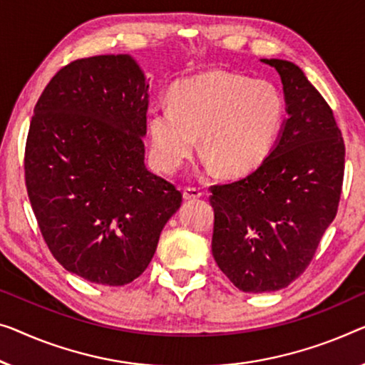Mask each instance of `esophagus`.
<instances>
[{
    "label": "esophagus",
    "mask_w": 365,
    "mask_h": 365,
    "mask_svg": "<svg viewBox=\"0 0 365 365\" xmlns=\"http://www.w3.org/2000/svg\"><path fill=\"white\" fill-rule=\"evenodd\" d=\"M203 197V192L198 187H185L183 188V198L185 200H193V198H200Z\"/></svg>",
    "instance_id": "1"
}]
</instances>
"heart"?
Here are the masks:
<instances>
[{
  "mask_svg": "<svg viewBox=\"0 0 365 365\" xmlns=\"http://www.w3.org/2000/svg\"><path fill=\"white\" fill-rule=\"evenodd\" d=\"M284 118V96L274 83L210 70L178 81L170 105L150 110L152 159L162 170H177L192 157L200 135L210 165L226 175H244L267 159Z\"/></svg>",
  "mask_w": 365,
  "mask_h": 365,
  "instance_id": "heart-1",
  "label": "heart"
}]
</instances>
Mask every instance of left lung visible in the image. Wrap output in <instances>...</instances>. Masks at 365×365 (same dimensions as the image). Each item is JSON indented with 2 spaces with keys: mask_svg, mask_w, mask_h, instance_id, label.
<instances>
[{
  "mask_svg": "<svg viewBox=\"0 0 365 365\" xmlns=\"http://www.w3.org/2000/svg\"><path fill=\"white\" fill-rule=\"evenodd\" d=\"M262 62L284 85L280 138L257 170L210 188L213 257L246 293L280 290L307 270L338 213L344 178V140L328 103L295 63Z\"/></svg>",
  "mask_w": 365,
  "mask_h": 365,
  "instance_id": "8db88e82",
  "label": "left lung"
}]
</instances>
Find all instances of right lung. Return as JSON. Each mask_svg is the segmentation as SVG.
I'll return each instance as SVG.
<instances>
[{
	"instance_id": "obj_1",
	"label": "right lung",
	"mask_w": 365,
	"mask_h": 365,
	"mask_svg": "<svg viewBox=\"0 0 365 365\" xmlns=\"http://www.w3.org/2000/svg\"><path fill=\"white\" fill-rule=\"evenodd\" d=\"M149 81L129 56L65 65L34 106L24 152L29 201L57 262L121 287L148 269L182 192L144 164Z\"/></svg>"
}]
</instances>
